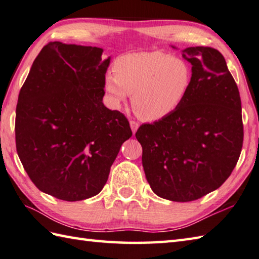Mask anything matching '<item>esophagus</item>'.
I'll return each mask as SVG.
<instances>
[{
	"label": "esophagus",
	"mask_w": 259,
	"mask_h": 259,
	"mask_svg": "<svg viewBox=\"0 0 259 259\" xmlns=\"http://www.w3.org/2000/svg\"><path fill=\"white\" fill-rule=\"evenodd\" d=\"M130 125H131V128H132V132H133V134H135L136 133V131H137V128H139V123L137 122H135V120H131L130 122Z\"/></svg>",
	"instance_id": "esophagus-1"
}]
</instances>
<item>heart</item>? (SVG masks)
I'll return each instance as SVG.
<instances>
[{
  "instance_id": "heart-1",
  "label": "heart",
  "mask_w": 259,
  "mask_h": 259,
  "mask_svg": "<svg viewBox=\"0 0 259 259\" xmlns=\"http://www.w3.org/2000/svg\"><path fill=\"white\" fill-rule=\"evenodd\" d=\"M104 78L105 93L114 106L132 95V106L142 119L155 122L171 115L186 98L192 71L182 58L161 51L119 57Z\"/></svg>"
}]
</instances>
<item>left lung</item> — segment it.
<instances>
[{
	"label": "left lung",
	"instance_id": "1",
	"mask_svg": "<svg viewBox=\"0 0 259 259\" xmlns=\"http://www.w3.org/2000/svg\"><path fill=\"white\" fill-rule=\"evenodd\" d=\"M182 57L192 66L186 98L135 134L152 191L176 202L217 190L235 168L244 139L240 95L224 56L210 47H189Z\"/></svg>",
	"mask_w": 259,
	"mask_h": 259
}]
</instances>
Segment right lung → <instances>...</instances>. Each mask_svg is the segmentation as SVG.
<instances>
[{
    "label": "right lung",
    "mask_w": 259,
    "mask_h": 259,
    "mask_svg": "<svg viewBox=\"0 0 259 259\" xmlns=\"http://www.w3.org/2000/svg\"><path fill=\"white\" fill-rule=\"evenodd\" d=\"M98 47L45 46L21 88L18 155L40 191L65 201L96 196L107 182L128 120L103 103L109 58Z\"/></svg>",
    "instance_id": "1"
}]
</instances>
